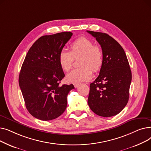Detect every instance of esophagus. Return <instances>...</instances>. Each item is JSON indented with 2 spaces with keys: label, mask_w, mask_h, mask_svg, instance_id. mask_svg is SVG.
I'll return each instance as SVG.
<instances>
[{
  "label": "esophagus",
  "mask_w": 151,
  "mask_h": 151,
  "mask_svg": "<svg viewBox=\"0 0 151 151\" xmlns=\"http://www.w3.org/2000/svg\"><path fill=\"white\" fill-rule=\"evenodd\" d=\"M73 85H74V87L75 88H78V86L80 85V83H74L73 84Z\"/></svg>",
  "instance_id": "34e87169"
}]
</instances>
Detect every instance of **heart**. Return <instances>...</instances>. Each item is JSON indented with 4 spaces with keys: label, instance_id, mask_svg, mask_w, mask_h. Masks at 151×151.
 Wrapping results in <instances>:
<instances>
[{
    "label": "heart",
    "instance_id": "b5f03b06",
    "mask_svg": "<svg viewBox=\"0 0 151 151\" xmlns=\"http://www.w3.org/2000/svg\"><path fill=\"white\" fill-rule=\"evenodd\" d=\"M70 52L62 50L58 57L59 63L62 69L68 71L73 67L74 58L81 56L79 66L67 75V80L71 83L88 81L93 72L99 71L104 63V52L98 45H94L91 40L86 37H80L71 43Z\"/></svg>",
    "mask_w": 151,
    "mask_h": 151
}]
</instances>
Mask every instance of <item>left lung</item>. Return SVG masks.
Masks as SVG:
<instances>
[{
  "instance_id": "8db88e82",
  "label": "left lung",
  "mask_w": 151,
  "mask_h": 151,
  "mask_svg": "<svg viewBox=\"0 0 151 151\" xmlns=\"http://www.w3.org/2000/svg\"><path fill=\"white\" fill-rule=\"evenodd\" d=\"M96 38L104 52V63L98 77L90 84L88 105L96 114L111 117L127 104L132 72L125 52L109 35L87 30Z\"/></svg>"
}]
</instances>
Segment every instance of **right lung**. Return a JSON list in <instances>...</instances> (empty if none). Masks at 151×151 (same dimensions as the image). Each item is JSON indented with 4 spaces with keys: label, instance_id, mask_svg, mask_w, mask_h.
I'll return each instance as SVG.
<instances>
[{
    "label": "right lung",
    "instance_id": "1",
    "mask_svg": "<svg viewBox=\"0 0 151 151\" xmlns=\"http://www.w3.org/2000/svg\"><path fill=\"white\" fill-rule=\"evenodd\" d=\"M73 34L70 32L44 35L26 54L19 76V85L29 113L42 121L60 116L67 108V95L73 84L60 83L65 76L58 57Z\"/></svg>",
    "mask_w": 151,
    "mask_h": 151
}]
</instances>
